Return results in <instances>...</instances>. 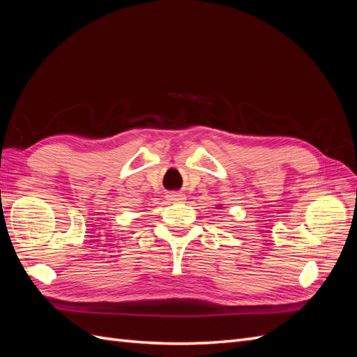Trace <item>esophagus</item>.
<instances>
[{
    "instance_id": "esophagus-1",
    "label": "esophagus",
    "mask_w": 357,
    "mask_h": 357,
    "mask_svg": "<svg viewBox=\"0 0 357 357\" xmlns=\"http://www.w3.org/2000/svg\"><path fill=\"white\" fill-rule=\"evenodd\" d=\"M168 198V201L169 202H183L186 199V197L183 195V193H178V192H172V193H169V195L167 197Z\"/></svg>"
}]
</instances>
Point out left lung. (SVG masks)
<instances>
[{"label":"left lung","instance_id":"1","mask_svg":"<svg viewBox=\"0 0 357 357\" xmlns=\"http://www.w3.org/2000/svg\"><path fill=\"white\" fill-rule=\"evenodd\" d=\"M218 207H219V208H222V205H218Z\"/></svg>","mask_w":357,"mask_h":357}]
</instances>
